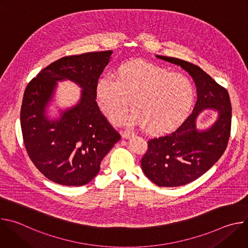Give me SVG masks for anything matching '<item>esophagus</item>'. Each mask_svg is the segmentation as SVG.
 Segmentation results:
<instances>
[{
  "label": "esophagus",
  "mask_w": 248,
  "mask_h": 248,
  "mask_svg": "<svg viewBox=\"0 0 248 248\" xmlns=\"http://www.w3.org/2000/svg\"><path fill=\"white\" fill-rule=\"evenodd\" d=\"M134 135V132L133 131H130V130H124L122 132V136L123 138H130L131 136Z\"/></svg>",
  "instance_id": "esophagus-1"
}]
</instances>
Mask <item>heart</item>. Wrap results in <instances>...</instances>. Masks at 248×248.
Listing matches in <instances>:
<instances>
[{"instance_id":"heart-1","label":"heart","mask_w":248,"mask_h":248,"mask_svg":"<svg viewBox=\"0 0 248 248\" xmlns=\"http://www.w3.org/2000/svg\"><path fill=\"white\" fill-rule=\"evenodd\" d=\"M194 87L185 75L144 61L123 63L115 78L102 77L96 85L101 110L112 122H120L130 108L129 124H141L149 133H162L181 123L194 101Z\"/></svg>"}]
</instances>
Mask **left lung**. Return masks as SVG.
<instances>
[{
  "instance_id": "obj_1",
  "label": "left lung",
  "mask_w": 248,
  "mask_h": 248,
  "mask_svg": "<svg viewBox=\"0 0 248 248\" xmlns=\"http://www.w3.org/2000/svg\"><path fill=\"white\" fill-rule=\"evenodd\" d=\"M156 57L186 70L196 85L197 101L181 126L170 134L148 140L141 168L158 186H181L197 180L225 152L231 134L232 105L227 89L199 66L181 59ZM204 109L217 111V120L210 128L198 130L196 121Z\"/></svg>"
}]
</instances>
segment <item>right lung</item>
I'll list each match as a JSON object with an SVG mask.
<instances>
[{
    "label": "right lung",
    "mask_w": 248,
    "mask_h": 248,
    "mask_svg": "<svg viewBox=\"0 0 248 248\" xmlns=\"http://www.w3.org/2000/svg\"><path fill=\"white\" fill-rule=\"evenodd\" d=\"M112 54L103 51L63 57L26 86L20 110L23 142L35 167L56 184L81 186L91 182L103 158L121 139L96 102V85ZM66 79L82 87L80 102L50 120L46 107L57 81Z\"/></svg>",
    "instance_id": "right-lung-1"
}]
</instances>
